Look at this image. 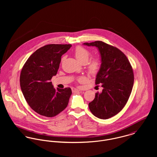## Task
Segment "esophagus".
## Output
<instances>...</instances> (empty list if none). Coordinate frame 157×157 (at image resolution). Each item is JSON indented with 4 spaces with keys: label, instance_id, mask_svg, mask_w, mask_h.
Here are the masks:
<instances>
[{
    "label": "esophagus",
    "instance_id": "1",
    "mask_svg": "<svg viewBox=\"0 0 157 157\" xmlns=\"http://www.w3.org/2000/svg\"><path fill=\"white\" fill-rule=\"evenodd\" d=\"M72 90L73 92H80V90L77 89V88H72Z\"/></svg>",
    "mask_w": 157,
    "mask_h": 157
}]
</instances>
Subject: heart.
I'll return each mask as SVG.
<instances>
[{
    "label": "heart",
    "mask_w": 157,
    "mask_h": 157,
    "mask_svg": "<svg viewBox=\"0 0 157 157\" xmlns=\"http://www.w3.org/2000/svg\"><path fill=\"white\" fill-rule=\"evenodd\" d=\"M74 55L75 58L77 59V60L82 63V64H86L91 56V53L88 49L86 48L81 46H78L76 47L75 51H74ZM65 60V57H63L62 59V62H63ZM101 66V60L98 58H94L91 59L88 63V71L91 75H96L100 71ZM85 80V78L84 77H80L78 78V81L79 82H83Z\"/></svg>",
    "instance_id": "obj_1"
}]
</instances>
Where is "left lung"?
<instances>
[{
    "label": "left lung",
    "instance_id": "obj_1",
    "mask_svg": "<svg viewBox=\"0 0 157 157\" xmlns=\"http://www.w3.org/2000/svg\"><path fill=\"white\" fill-rule=\"evenodd\" d=\"M83 45L98 48L101 60L95 85L101 84L103 90L95 94L89 108L96 117L108 119L120 112L128 102L134 82L132 67L126 55L116 47L101 41Z\"/></svg>",
    "mask_w": 157,
    "mask_h": 157
}]
</instances>
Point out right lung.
<instances>
[{
	"label": "right lung",
	"instance_id": "add662e5",
	"mask_svg": "<svg viewBox=\"0 0 157 157\" xmlns=\"http://www.w3.org/2000/svg\"><path fill=\"white\" fill-rule=\"evenodd\" d=\"M71 47L45 45L31 54L23 67L20 85L23 96L31 108L41 115L53 117L67 107L71 89L55 90L50 81L57 74L62 56Z\"/></svg>",
	"mask_w": 157,
	"mask_h": 157
}]
</instances>
